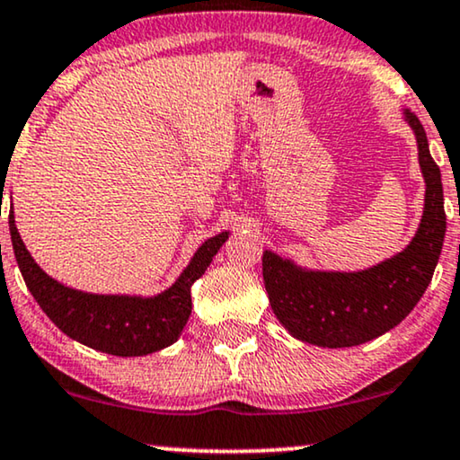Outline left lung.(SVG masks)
<instances>
[{"label":"left lung","instance_id":"obj_1","mask_svg":"<svg viewBox=\"0 0 460 460\" xmlns=\"http://www.w3.org/2000/svg\"><path fill=\"white\" fill-rule=\"evenodd\" d=\"M419 144L425 178V211L411 244L362 272H314L263 251V285L280 324L299 341L351 348L383 335L404 320L438 266L446 234L442 173L429 155L417 115L404 111Z\"/></svg>","mask_w":460,"mask_h":460}]
</instances>
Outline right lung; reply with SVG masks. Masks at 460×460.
I'll return each mask as SVG.
<instances>
[{
  "instance_id": "right-lung-1",
  "label": "right lung",
  "mask_w": 460,
  "mask_h": 460,
  "mask_svg": "<svg viewBox=\"0 0 460 460\" xmlns=\"http://www.w3.org/2000/svg\"><path fill=\"white\" fill-rule=\"evenodd\" d=\"M10 236L27 288L48 318L75 341L112 356H146L178 341L192 312L190 287L209 268L228 232L200 244L167 291L155 297L93 295L68 288L43 272L24 247L10 213Z\"/></svg>"
}]
</instances>
